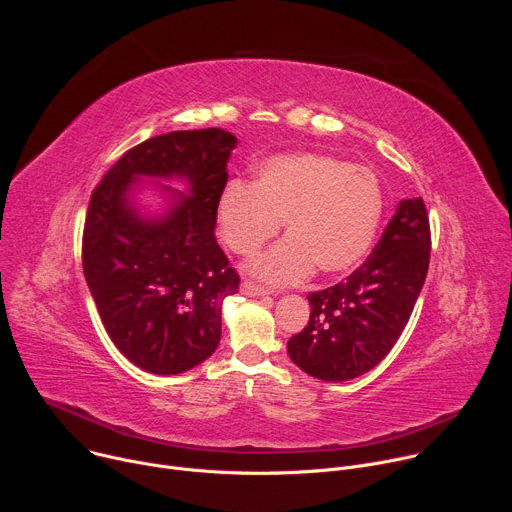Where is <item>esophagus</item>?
<instances>
[{
  "label": "esophagus",
  "instance_id": "1",
  "mask_svg": "<svg viewBox=\"0 0 512 512\" xmlns=\"http://www.w3.org/2000/svg\"><path fill=\"white\" fill-rule=\"evenodd\" d=\"M241 291L245 296H249V298H255V296H267L269 294V289L267 287H263V285H259V283H255V281H251V279H245L243 283H241Z\"/></svg>",
  "mask_w": 512,
  "mask_h": 512
}]
</instances>
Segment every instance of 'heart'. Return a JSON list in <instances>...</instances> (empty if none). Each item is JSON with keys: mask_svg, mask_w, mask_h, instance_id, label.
Returning a JSON list of instances; mask_svg holds the SVG:
<instances>
[{"mask_svg": "<svg viewBox=\"0 0 512 512\" xmlns=\"http://www.w3.org/2000/svg\"><path fill=\"white\" fill-rule=\"evenodd\" d=\"M385 210L383 186L367 166L330 154L291 152L267 158L253 186L231 180L216 204L223 243L239 257L257 255L285 227L281 241L251 265L271 283L352 271L369 253Z\"/></svg>", "mask_w": 512, "mask_h": 512, "instance_id": "1", "label": "heart"}]
</instances>
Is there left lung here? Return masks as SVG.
Returning a JSON list of instances; mask_svg holds the SVG:
<instances>
[{
    "label": "left lung",
    "instance_id": "left-lung-1",
    "mask_svg": "<svg viewBox=\"0 0 512 512\" xmlns=\"http://www.w3.org/2000/svg\"><path fill=\"white\" fill-rule=\"evenodd\" d=\"M429 251L423 200H401L371 257L344 281L308 296L310 322L289 338V358L304 373L330 383L377 367L409 322Z\"/></svg>",
    "mask_w": 512,
    "mask_h": 512
}]
</instances>
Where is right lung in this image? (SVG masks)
I'll return each instance as SVG.
<instances>
[{
    "label": "right lung",
    "instance_id": "right-lung-1",
    "mask_svg": "<svg viewBox=\"0 0 512 512\" xmlns=\"http://www.w3.org/2000/svg\"><path fill=\"white\" fill-rule=\"evenodd\" d=\"M235 145L237 137L218 127L150 137L127 150L91 194L85 279L113 344L148 373H184L221 342V304L239 291V273L214 225ZM141 175L184 177L191 196L145 222L128 202Z\"/></svg>",
    "mask_w": 512,
    "mask_h": 512
}]
</instances>
